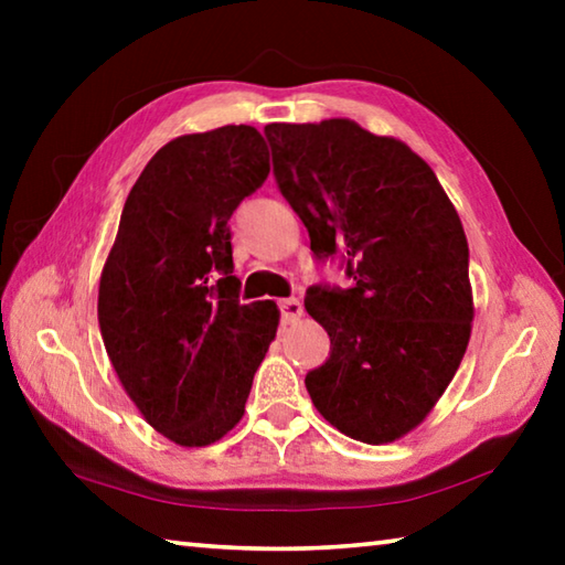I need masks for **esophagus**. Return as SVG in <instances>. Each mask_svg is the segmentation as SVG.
Returning a JSON list of instances; mask_svg holds the SVG:
<instances>
[{
	"label": "esophagus",
	"mask_w": 565,
	"mask_h": 565,
	"mask_svg": "<svg viewBox=\"0 0 565 565\" xmlns=\"http://www.w3.org/2000/svg\"><path fill=\"white\" fill-rule=\"evenodd\" d=\"M279 309H281V321L284 323H296L303 313V306H301L299 299H281Z\"/></svg>",
	"instance_id": "1"
}]
</instances>
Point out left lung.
<instances>
[{"instance_id":"8db88e82","label":"left lung","mask_w":565,"mask_h":565,"mask_svg":"<svg viewBox=\"0 0 565 565\" xmlns=\"http://www.w3.org/2000/svg\"><path fill=\"white\" fill-rule=\"evenodd\" d=\"M264 134L313 256H339L353 279L306 291V311L331 339L306 391L341 434L396 441L441 398L471 339L461 218L434 169L394 137L351 119L269 124Z\"/></svg>"}]
</instances>
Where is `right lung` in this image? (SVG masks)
<instances>
[{
    "label": "right lung",
    "mask_w": 565,
    "mask_h": 565,
    "mask_svg": "<svg viewBox=\"0 0 565 565\" xmlns=\"http://www.w3.org/2000/svg\"><path fill=\"white\" fill-rule=\"evenodd\" d=\"M269 177L259 131L228 124L161 147L124 204L99 281V329L124 391L159 434L209 446L242 420L279 327L238 301L234 209Z\"/></svg>",
    "instance_id": "obj_1"
}]
</instances>
